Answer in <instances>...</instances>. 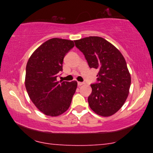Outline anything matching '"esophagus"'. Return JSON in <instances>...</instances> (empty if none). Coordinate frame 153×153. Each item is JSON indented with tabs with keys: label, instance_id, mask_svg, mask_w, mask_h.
Returning <instances> with one entry per match:
<instances>
[{
	"label": "esophagus",
	"instance_id": "obj_1",
	"mask_svg": "<svg viewBox=\"0 0 153 153\" xmlns=\"http://www.w3.org/2000/svg\"><path fill=\"white\" fill-rule=\"evenodd\" d=\"M77 84H78L79 86H80V85H82L84 84V83H83V82H79H79L77 83Z\"/></svg>",
	"mask_w": 153,
	"mask_h": 153
}]
</instances>
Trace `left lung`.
Wrapping results in <instances>:
<instances>
[{
	"mask_svg": "<svg viewBox=\"0 0 153 153\" xmlns=\"http://www.w3.org/2000/svg\"><path fill=\"white\" fill-rule=\"evenodd\" d=\"M74 43L90 68L98 70L97 83L91 84L90 107L100 116H112L124 104L130 88L131 76L124 57L112 44L100 37H85Z\"/></svg>",
	"mask_w": 153,
	"mask_h": 153,
	"instance_id": "8db88e82",
	"label": "left lung"
}]
</instances>
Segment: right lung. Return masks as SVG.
Wrapping results in <instances>:
<instances>
[{"label":"right lung","mask_w":153,"mask_h":153,"mask_svg":"<svg viewBox=\"0 0 153 153\" xmlns=\"http://www.w3.org/2000/svg\"><path fill=\"white\" fill-rule=\"evenodd\" d=\"M74 42L52 38L37 48L26 65L25 85L35 106L49 116H58L70 107L77 82L57 81L64 57Z\"/></svg>","instance_id":"right-lung-1"}]
</instances>
